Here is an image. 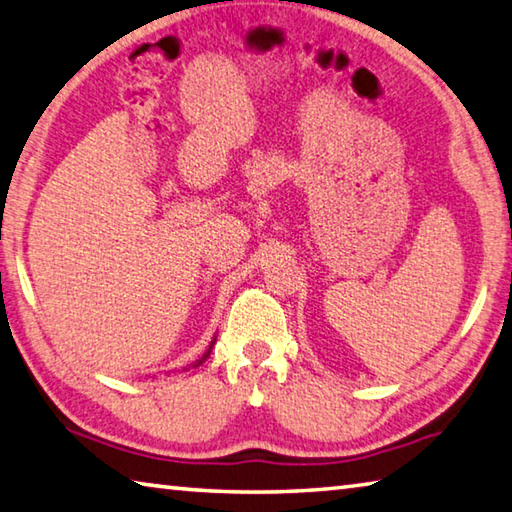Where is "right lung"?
I'll use <instances>...</instances> for the list:
<instances>
[{
    "mask_svg": "<svg viewBox=\"0 0 512 512\" xmlns=\"http://www.w3.org/2000/svg\"><path fill=\"white\" fill-rule=\"evenodd\" d=\"M207 354H210V352H207ZM207 354H205V357H207ZM205 357H203V359H205Z\"/></svg>",
    "mask_w": 512,
    "mask_h": 512,
    "instance_id": "obj_1",
    "label": "right lung"
}]
</instances>
